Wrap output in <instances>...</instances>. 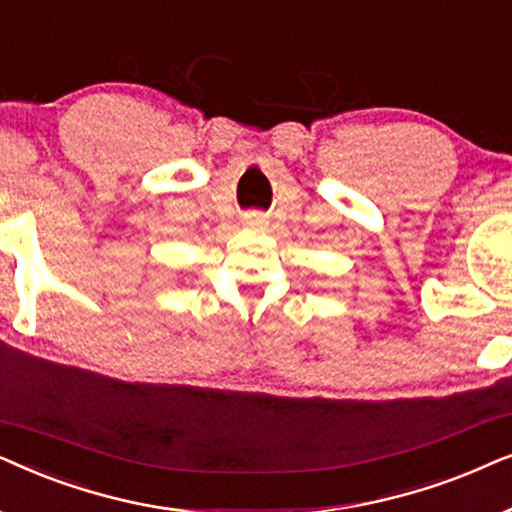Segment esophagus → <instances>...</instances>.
Masks as SVG:
<instances>
[{"mask_svg":"<svg viewBox=\"0 0 512 512\" xmlns=\"http://www.w3.org/2000/svg\"><path fill=\"white\" fill-rule=\"evenodd\" d=\"M243 222L248 224V227H264V224H267V215H262V213L243 215Z\"/></svg>","mask_w":512,"mask_h":512,"instance_id":"obj_1","label":"esophagus"}]
</instances>
